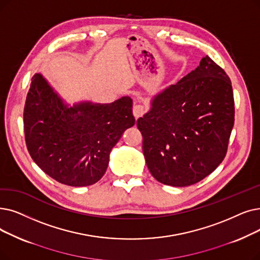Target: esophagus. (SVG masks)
<instances>
[{
  "label": "esophagus",
  "mask_w": 260,
  "mask_h": 260,
  "mask_svg": "<svg viewBox=\"0 0 260 260\" xmlns=\"http://www.w3.org/2000/svg\"><path fill=\"white\" fill-rule=\"evenodd\" d=\"M145 112V107L141 104H137L135 105L134 108H133V114L135 116V118L138 119L139 117H141L143 114Z\"/></svg>",
  "instance_id": "34e87169"
}]
</instances>
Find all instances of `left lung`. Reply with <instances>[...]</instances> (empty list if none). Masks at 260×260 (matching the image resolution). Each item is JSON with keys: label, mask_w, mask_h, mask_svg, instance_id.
Returning <instances> with one entry per match:
<instances>
[{"label": "left lung", "mask_w": 260, "mask_h": 260, "mask_svg": "<svg viewBox=\"0 0 260 260\" xmlns=\"http://www.w3.org/2000/svg\"><path fill=\"white\" fill-rule=\"evenodd\" d=\"M235 122L232 83L210 57L156 95L137 120L151 174L174 187L193 185L223 161Z\"/></svg>", "instance_id": "8db88e82"}]
</instances>
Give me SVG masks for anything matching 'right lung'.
<instances>
[{"label":"right lung","instance_id":"right-lung-1","mask_svg":"<svg viewBox=\"0 0 260 260\" xmlns=\"http://www.w3.org/2000/svg\"><path fill=\"white\" fill-rule=\"evenodd\" d=\"M27 151L41 170L73 187L102 178L111 149L135 124L133 100L109 105L82 103L68 108L40 75L31 77L24 112Z\"/></svg>","mask_w":260,"mask_h":260}]
</instances>
